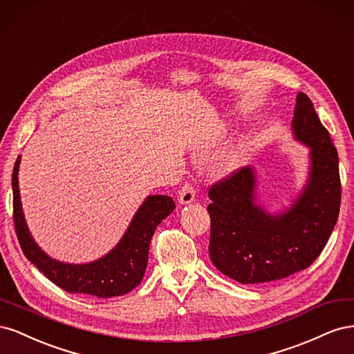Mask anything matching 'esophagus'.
I'll use <instances>...</instances> for the list:
<instances>
[{
	"instance_id": "34e87169",
	"label": "esophagus",
	"mask_w": 354,
	"mask_h": 354,
	"mask_svg": "<svg viewBox=\"0 0 354 354\" xmlns=\"http://www.w3.org/2000/svg\"><path fill=\"white\" fill-rule=\"evenodd\" d=\"M195 196H196V190H195L194 185L185 183L183 187H181L180 192H178V202L183 203V205H186V203L194 202Z\"/></svg>"
}]
</instances>
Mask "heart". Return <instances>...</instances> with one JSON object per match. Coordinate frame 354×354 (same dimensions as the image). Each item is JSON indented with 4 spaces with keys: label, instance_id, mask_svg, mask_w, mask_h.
<instances>
[{
    "label": "heart",
    "instance_id": "b5f03b06",
    "mask_svg": "<svg viewBox=\"0 0 354 354\" xmlns=\"http://www.w3.org/2000/svg\"><path fill=\"white\" fill-rule=\"evenodd\" d=\"M220 138H221V131H217L209 138L208 145L209 146L217 145L220 142ZM243 159H245L243 146L236 145V146L227 147L226 151H224L217 159V164H216L217 171L220 174H229V173H232V171H234V169L241 167V164L243 162Z\"/></svg>",
    "mask_w": 354,
    "mask_h": 354
}]
</instances>
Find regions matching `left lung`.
I'll use <instances>...</instances> for the list:
<instances>
[{"mask_svg":"<svg viewBox=\"0 0 354 354\" xmlns=\"http://www.w3.org/2000/svg\"><path fill=\"white\" fill-rule=\"evenodd\" d=\"M292 133L310 147V174L286 211L272 216L257 205V180L250 167L236 169L208 192L211 261L243 285L279 281L307 269L324 251L338 220V153L304 93L297 94Z\"/></svg>","mask_w":354,"mask_h":354,"instance_id":"8db88e82","label":"left lung"}]
</instances>
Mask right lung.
Masks as SVG:
<instances>
[{"label":"right lung","mask_w":354,"mask_h":354,"mask_svg":"<svg viewBox=\"0 0 354 354\" xmlns=\"http://www.w3.org/2000/svg\"><path fill=\"white\" fill-rule=\"evenodd\" d=\"M19 164L20 156L16 159L12 176L13 220L20 248L26 259L53 283L71 294L109 298L133 291L145 276L149 245H151L155 229L176 208L173 198L165 195L147 196L137 209L122 239L111 252L91 263L68 264L53 260L30 236L19 194Z\"/></svg>","instance_id":"obj_1"}]
</instances>
